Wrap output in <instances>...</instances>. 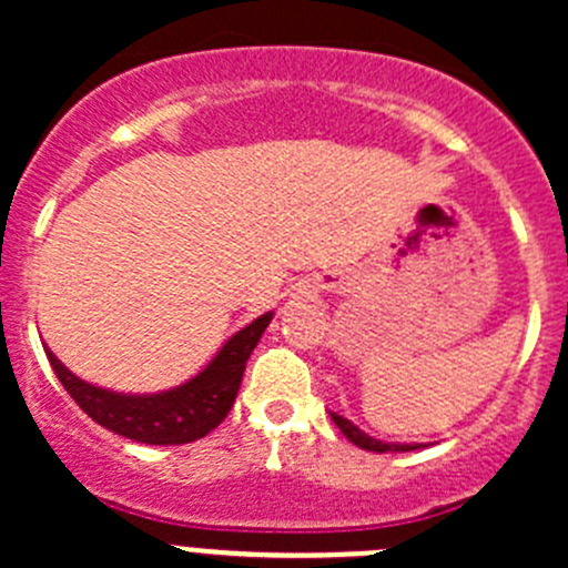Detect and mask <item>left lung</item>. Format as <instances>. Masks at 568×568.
I'll use <instances>...</instances> for the list:
<instances>
[{"label":"left lung","instance_id":"1","mask_svg":"<svg viewBox=\"0 0 568 568\" xmlns=\"http://www.w3.org/2000/svg\"><path fill=\"white\" fill-rule=\"evenodd\" d=\"M332 420H335V426L341 428L343 437L352 439V443L357 445V448H363V450H374V454H387V450H393V454H395V450H417V448H420V445H393V443H382V439L368 437V434L359 432V428L354 426L352 420H346L343 415H335V412H332Z\"/></svg>","mask_w":568,"mask_h":568}]
</instances>
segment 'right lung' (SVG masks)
Instances as JSON below:
<instances>
[{
    "instance_id": "right-lung-1",
    "label": "right lung",
    "mask_w": 568,
    "mask_h": 568,
    "mask_svg": "<svg viewBox=\"0 0 568 568\" xmlns=\"http://www.w3.org/2000/svg\"><path fill=\"white\" fill-rule=\"evenodd\" d=\"M268 321H272V313H263L261 318L239 329L186 385L153 395H125L88 385L73 376L49 348H45V357L79 409L93 417L99 426L134 443L183 445L205 437L225 420L242 387L252 348L257 346Z\"/></svg>"
}]
</instances>
